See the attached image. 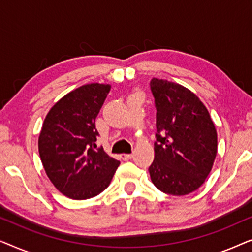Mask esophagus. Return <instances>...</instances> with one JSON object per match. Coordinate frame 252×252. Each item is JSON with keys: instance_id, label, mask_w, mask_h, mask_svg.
Wrapping results in <instances>:
<instances>
[{"instance_id": "obj_1", "label": "esophagus", "mask_w": 252, "mask_h": 252, "mask_svg": "<svg viewBox=\"0 0 252 252\" xmlns=\"http://www.w3.org/2000/svg\"><path fill=\"white\" fill-rule=\"evenodd\" d=\"M132 157H133L132 154H123V155H120V158H122L123 160H128Z\"/></svg>"}]
</instances>
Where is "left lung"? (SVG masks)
<instances>
[{"label": "left lung", "instance_id": "obj_1", "mask_svg": "<svg viewBox=\"0 0 252 252\" xmlns=\"http://www.w3.org/2000/svg\"><path fill=\"white\" fill-rule=\"evenodd\" d=\"M156 106L153 184L165 194L184 196L204 184L217 155V130L197 96L184 86L154 78Z\"/></svg>", "mask_w": 252, "mask_h": 252}]
</instances>
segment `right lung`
Here are the masks:
<instances>
[{"mask_svg":"<svg viewBox=\"0 0 252 252\" xmlns=\"http://www.w3.org/2000/svg\"><path fill=\"white\" fill-rule=\"evenodd\" d=\"M110 88L88 84L74 89L50 109L43 122L41 161L53 185L68 198L81 201L101 194L120 164L96 146L95 119Z\"/></svg>","mask_w":252,"mask_h":252,"instance_id":"right-lung-1","label":"right lung"}]
</instances>
